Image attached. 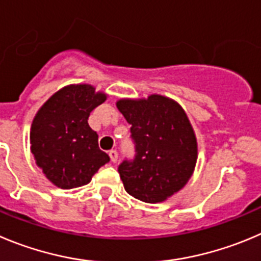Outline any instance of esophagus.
Returning a JSON list of instances; mask_svg holds the SVG:
<instances>
[{
	"label": "esophagus",
	"mask_w": 261,
	"mask_h": 261,
	"mask_svg": "<svg viewBox=\"0 0 261 261\" xmlns=\"http://www.w3.org/2000/svg\"><path fill=\"white\" fill-rule=\"evenodd\" d=\"M109 157H111L112 162H117L118 161V152L117 150H111L109 152Z\"/></svg>",
	"instance_id": "obj_1"
}]
</instances>
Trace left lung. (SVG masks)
<instances>
[{
    "mask_svg": "<svg viewBox=\"0 0 261 261\" xmlns=\"http://www.w3.org/2000/svg\"><path fill=\"white\" fill-rule=\"evenodd\" d=\"M131 125L135 147L118 172L126 192L148 203L162 202L186 186L197 161V142L186 112L161 95L142 100L117 101Z\"/></svg>",
    "mask_w": 261,
    "mask_h": 261,
    "instance_id": "obj_1",
    "label": "left lung"
}]
</instances>
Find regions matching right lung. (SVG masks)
Wrapping results in <instances>:
<instances>
[{
    "mask_svg": "<svg viewBox=\"0 0 261 261\" xmlns=\"http://www.w3.org/2000/svg\"><path fill=\"white\" fill-rule=\"evenodd\" d=\"M106 97L90 85H70L54 94L36 114L31 150L37 166L59 188L85 186L109 162L97 144V134L87 123Z\"/></svg>",
    "mask_w": 261,
    "mask_h": 261,
    "instance_id": "1",
    "label": "right lung"
}]
</instances>
